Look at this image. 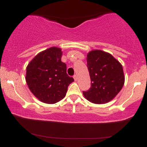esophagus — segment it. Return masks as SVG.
I'll list each match as a JSON object with an SVG mask.
<instances>
[{"label":"esophagus","instance_id":"obj_1","mask_svg":"<svg viewBox=\"0 0 147 147\" xmlns=\"http://www.w3.org/2000/svg\"><path fill=\"white\" fill-rule=\"evenodd\" d=\"M73 78H74V79H75V81H77V76L76 75H74Z\"/></svg>","mask_w":147,"mask_h":147}]
</instances>
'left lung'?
<instances>
[{"label":"left lung","instance_id":"8db88e82","mask_svg":"<svg viewBox=\"0 0 147 147\" xmlns=\"http://www.w3.org/2000/svg\"><path fill=\"white\" fill-rule=\"evenodd\" d=\"M86 60L91 86L83 92L84 97L96 104L110 102L124 86L125 78L122 64L111 54L99 50L89 52Z\"/></svg>","mask_w":147,"mask_h":147}]
</instances>
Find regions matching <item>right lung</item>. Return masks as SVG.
Wrapping results in <instances>:
<instances>
[{
    "label": "right lung",
    "instance_id": "1",
    "mask_svg": "<svg viewBox=\"0 0 147 147\" xmlns=\"http://www.w3.org/2000/svg\"><path fill=\"white\" fill-rule=\"evenodd\" d=\"M61 49L52 47L36 55L28 63L25 80L32 94L45 104H55L65 97L74 82L61 61Z\"/></svg>",
    "mask_w": 147,
    "mask_h": 147
}]
</instances>
